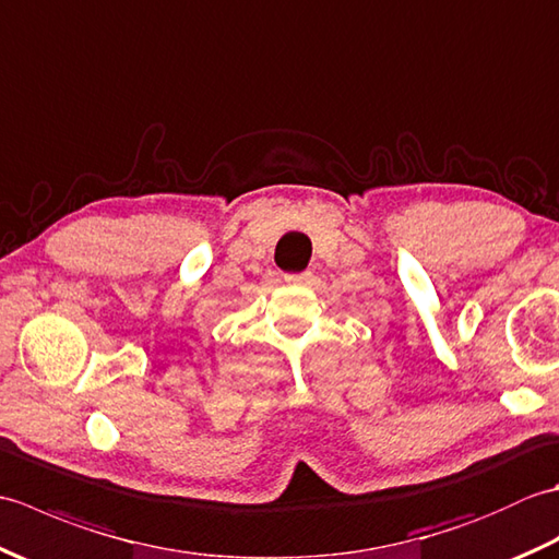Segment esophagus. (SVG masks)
I'll use <instances>...</instances> for the list:
<instances>
[{
  "label": "esophagus",
  "instance_id": "esophagus-1",
  "mask_svg": "<svg viewBox=\"0 0 559 559\" xmlns=\"http://www.w3.org/2000/svg\"><path fill=\"white\" fill-rule=\"evenodd\" d=\"M286 281L290 286H307V283H312V273L305 271V273H293V276H286Z\"/></svg>",
  "mask_w": 559,
  "mask_h": 559
}]
</instances>
